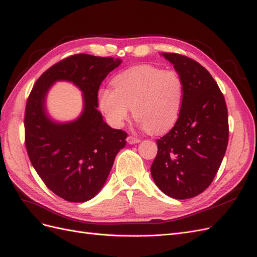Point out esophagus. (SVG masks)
I'll use <instances>...</instances> for the list:
<instances>
[{
  "label": "esophagus",
  "instance_id": "esophagus-1",
  "mask_svg": "<svg viewBox=\"0 0 257 257\" xmlns=\"http://www.w3.org/2000/svg\"><path fill=\"white\" fill-rule=\"evenodd\" d=\"M126 141H127V143H128L130 145H135V144L141 143V139H138L137 137H134V136H128V137L126 138Z\"/></svg>",
  "mask_w": 257,
  "mask_h": 257
}]
</instances>
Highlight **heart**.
Here are the masks:
<instances>
[{
    "mask_svg": "<svg viewBox=\"0 0 257 257\" xmlns=\"http://www.w3.org/2000/svg\"><path fill=\"white\" fill-rule=\"evenodd\" d=\"M112 88L100 89L97 103L108 123L121 127L133 109L139 124L152 134L172 128L180 116L184 85L174 71L136 65L116 75Z\"/></svg>",
    "mask_w": 257,
    "mask_h": 257,
    "instance_id": "1",
    "label": "heart"
}]
</instances>
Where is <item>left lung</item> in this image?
Masks as SVG:
<instances>
[{
  "label": "left lung",
  "mask_w": 257,
  "mask_h": 257,
  "mask_svg": "<svg viewBox=\"0 0 257 257\" xmlns=\"http://www.w3.org/2000/svg\"><path fill=\"white\" fill-rule=\"evenodd\" d=\"M184 85L182 110L175 126L157 142L151 176L169 197L188 199L211 184L228 143L227 107L219 85L198 62L162 53Z\"/></svg>",
  "instance_id": "1"
}]
</instances>
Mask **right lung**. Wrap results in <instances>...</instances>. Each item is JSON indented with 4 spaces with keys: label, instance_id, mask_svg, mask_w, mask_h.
Masks as SVG:
<instances>
[{
    "label": "right lung",
    "instance_id": "add662e5",
    "mask_svg": "<svg viewBox=\"0 0 257 257\" xmlns=\"http://www.w3.org/2000/svg\"><path fill=\"white\" fill-rule=\"evenodd\" d=\"M122 60L75 54L47 69L35 82L27 102L26 147L31 163L47 188L72 203H83L102 190L115 155L127 134L110 127L97 110L100 83ZM72 82L83 92L77 119L54 121L45 107L53 83Z\"/></svg>",
    "mask_w": 257,
    "mask_h": 257
}]
</instances>
